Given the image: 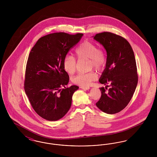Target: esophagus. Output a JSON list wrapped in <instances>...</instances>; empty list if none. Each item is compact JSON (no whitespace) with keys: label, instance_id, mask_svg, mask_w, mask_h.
<instances>
[{"label":"esophagus","instance_id":"obj_1","mask_svg":"<svg viewBox=\"0 0 157 157\" xmlns=\"http://www.w3.org/2000/svg\"><path fill=\"white\" fill-rule=\"evenodd\" d=\"M81 88H82V89L84 90H88L90 89V87H88V86H81Z\"/></svg>","mask_w":157,"mask_h":157}]
</instances>
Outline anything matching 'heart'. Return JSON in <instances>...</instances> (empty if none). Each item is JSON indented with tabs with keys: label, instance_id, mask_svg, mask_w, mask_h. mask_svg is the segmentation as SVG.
Instances as JSON below:
<instances>
[{
	"label": "heart",
	"instance_id": "obj_1",
	"mask_svg": "<svg viewBox=\"0 0 157 157\" xmlns=\"http://www.w3.org/2000/svg\"><path fill=\"white\" fill-rule=\"evenodd\" d=\"M75 53L78 59H90V69L94 67L98 71H100L105 65L106 58L103 49L98 47L97 45L92 42L88 40L83 42L76 49ZM63 67L64 70L69 74L74 73L76 68V60L75 58L71 55L67 56L63 60ZM97 79L96 73L90 72L75 75L72 78V81L78 85L87 86Z\"/></svg>",
	"mask_w": 157,
	"mask_h": 157
}]
</instances>
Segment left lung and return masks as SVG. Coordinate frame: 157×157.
<instances>
[{"label":"left lung","mask_w":157,"mask_h":157,"mask_svg":"<svg viewBox=\"0 0 157 157\" xmlns=\"http://www.w3.org/2000/svg\"><path fill=\"white\" fill-rule=\"evenodd\" d=\"M93 37L107 54L105 68L99 79L106 86L99 88L102 95L96 105L102 112L114 114L127 106L137 86L134 53L127 40L116 34L106 32Z\"/></svg>","instance_id":"obj_1"}]
</instances>
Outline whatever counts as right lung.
Wrapping results in <instances>:
<instances>
[{
    "label": "right lung",
    "mask_w": 157,
    "mask_h": 157,
    "mask_svg": "<svg viewBox=\"0 0 157 157\" xmlns=\"http://www.w3.org/2000/svg\"><path fill=\"white\" fill-rule=\"evenodd\" d=\"M83 35L63 32L49 34L40 37L30 51L24 88L35 111L45 120H60L71 108L72 95L79 87H65L69 78L63 62ZM62 86L64 88L61 90Z\"/></svg>",
    "instance_id": "1"
}]
</instances>
